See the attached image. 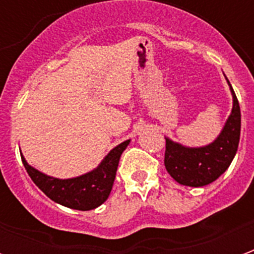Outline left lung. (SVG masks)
<instances>
[{"mask_svg": "<svg viewBox=\"0 0 254 254\" xmlns=\"http://www.w3.org/2000/svg\"><path fill=\"white\" fill-rule=\"evenodd\" d=\"M227 83L233 95V109L222 132L212 143L202 147H185L166 137V170L181 185L200 188L216 181L229 169L237 154L241 134V110L234 89L229 80Z\"/></svg>", "mask_w": 254, "mask_h": 254, "instance_id": "8db88e82", "label": "left lung"}]
</instances>
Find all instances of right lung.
Wrapping results in <instances>:
<instances>
[{"label":"right lung","instance_id":"add662e5","mask_svg":"<svg viewBox=\"0 0 254 254\" xmlns=\"http://www.w3.org/2000/svg\"><path fill=\"white\" fill-rule=\"evenodd\" d=\"M129 143L130 140H127L114 147L92 171L67 180L43 174L42 171L28 165L23 154L20 155L31 180L49 198L64 207L78 211H89L102 205L110 196L120 158Z\"/></svg>","mask_w":254,"mask_h":254}]
</instances>
